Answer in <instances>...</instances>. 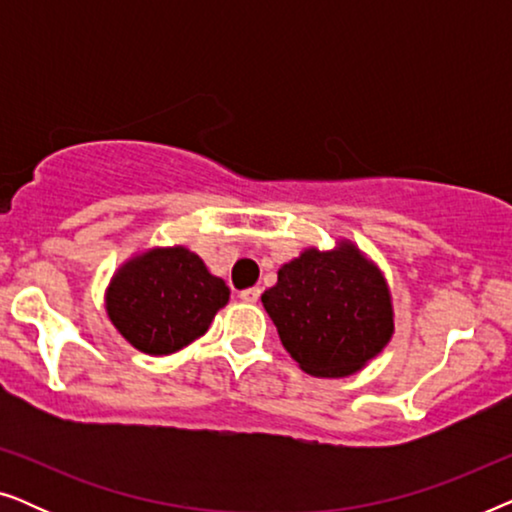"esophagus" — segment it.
<instances>
[{
	"label": "esophagus",
	"instance_id": "34e87169",
	"mask_svg": "<svg viewBox=\"0 0 512 512\" xmlns=\"http://www.w3.org/2000/svg\"><path fill=\"white\" fill-rule=\"evenodd\" d=\"M240 298L244 303H258V298H261V289H258V286H251V289H244L240 293Z\"/></svg>",
	"mask_w": 512,
	"mask_h": 512
}]
</instances>
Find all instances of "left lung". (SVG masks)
<instances>
[{"instance_id":"8db88e82","label":"left lung","mask_w":512,"mask_h":512,"mask_svg":"<svg viewBox=\"0 0 512 512\" xmlns=\"http://www.w3.org/2000/svg\"><path fill=\"white\" fill-rule=\"evenodd\" d=\"M261 300L284 349L312 377L359 373L394 335L387 279L349 240L284 263Z\"/></svg>"}]
</instances>
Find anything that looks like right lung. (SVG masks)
<instances>
[{
  "mask_svg": "<svg viewBox=\"0 0 512 512\" xmlns=\"http://www.w3.org/2000/svg\"><path fill=\"white\" fill-rule=\"evenodd\" d=\"M230 289L191 249L153 247L114 272L104 307L116 331L139 352L167 356L207 333Z\"/></svg>",
  "mask_w": 512,
  "mask_h": 512,
  "instance_id": "obj_1",
  "label": "right lung"
}]
</instances>
